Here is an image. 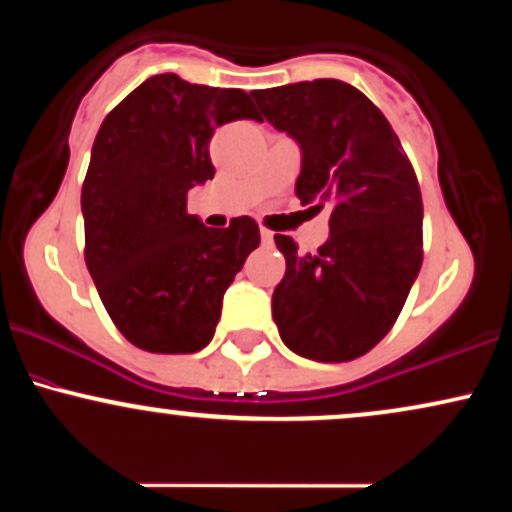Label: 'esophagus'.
Listing matches in <instances>:
<instances>
[{
  "mask_svg": "<svg viewBox=\"0 0 512 512\" xmlns=\"http://www.w3.org/2000/svg\"><path fill=\"white\" fill-rule=\"evenodd\" d=\"M260 238H262V245H264V248H272V245H274V233H272V231H267V228H262V231H260Z\"/></svg>",
  "mask_w": 512,
  "mask_h": 512,
  "instance_id": "1",
  "label": "esophagus"
}]
</instances>
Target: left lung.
Returning <instances> with one entry per match:
<instances>
[{
  "label": "left lung",
  "instance_id": "left-lung-1",
  "mask_svg": "<svg viewBox=\"0 0 512 512\" xmlns=\"http://www.w3.org/2000/svg\"><path fill=\"white\" fill-rule=\"evenodd\" d=\"M252 98L301 146L298 199L332 209L330 238L315 255L274 236L286 257L272 296L281 342L313 361H351L392 330L419 276V180L387 117L351 84L315 79Z\"/></svg>",
  "mask_w": 512,
  "mask_h": 512
}]
</instances>
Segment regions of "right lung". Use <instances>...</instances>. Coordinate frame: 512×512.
<instances>
[{
  "label": "right lung",
  "instance_id": "add662e5",
  "mask_svg": "<svg viewBox=\"0 0 512 512\" xmlns=\"http://www.w3.org/2000/svg\"><path fill=\"white\" fill-rule=\"evenodd\" d=\"M233 120H260L240 88L156 74L93 142L81 187L86 267L117 330L151 354L204 349L223 293L260 245L250 216L207 228L187 214V192L214 178V129Z\"/></svg>",
  "mask_w": 512,
  "mask_h": 512
}]
</instances>
